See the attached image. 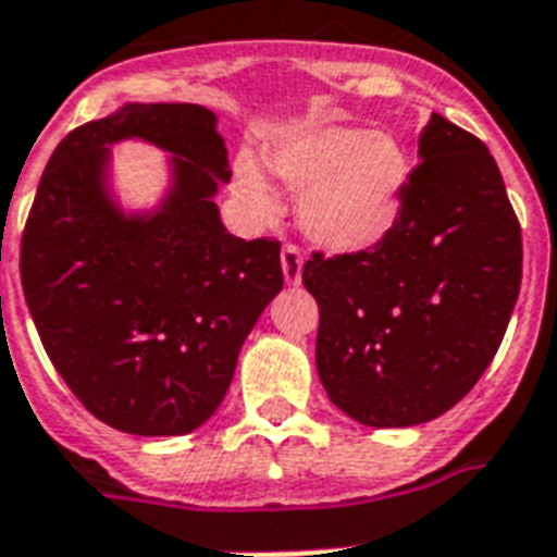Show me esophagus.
<instances>
[{
  "instance_id": "1",
  "label": "esophagus",
  "mask_w": 557,
  "mask_h": 557,
  "mask_svg": "<svg viewBox=\"0 0 557 557\" xmlns=\"http://www.w3.org/2000/svg\"><path fill=\"white\" fill-rule=\"evenodd\" d=\"M280 263H283V277H286L288 286H297L300 283V274H302V255L300 248L286 243L283 251H280Z\"/></svg>"
}]
</instances>
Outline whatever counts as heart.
Listing matches in <instances>:
<instances>
[{
    "instance_id": "obj_1",
    "label": "heart",
    "mask_w": 557,
    "mask_h": 557,
    "mask_svg": "<svg viewBox=\"0 0 557 557\" xmlns=\"http://www.w3.org/2000/svg\"><path fill=\"white\" fill-rule=\"evenodd\" d=\"M294 191L302 194V228L318 246L355 255L395 228L409 183V157L392 134L357 128L300 131L269 157ZM234 191L260 220L277 214V197L255 157L234 165Z\"/></svg>"
}]
</instances>
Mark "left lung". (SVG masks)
Segmentation results:
<instances>
[{
	"mask_svg": "<svg viewBox=\"0 0 557 557\" xmlns=\"http://www.w3.org/2000/svg\"><path fill=\"white\" fill-rule=\"evenodd\" d=\"M395 228L355 255L314 251L318 374L357 423L418 426L478 383L521 292V225L490 148L432 114Z\"/></svg>",
	"mask_w": 557,
	"mask_h": 557,
	"instance_id": "8db88e82",
	"label": "left lung"
}]
</instances>
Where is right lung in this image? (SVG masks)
<instances>
[{
	"instance_id": "right-lung-1",
	"label": "right lung",
	"mask_w": 557,
	"mask_h": 557,
	"mask_svg": "<svg viewBox=\"0 0 557 557\" xmlns=\"http://www.w3.org/2000/svg\"><path fill=\"white\" fill-rule=\"evenodd\" d=\"M131 136L175 153L151 215H125L107 194L110 146ZM228 176L216 116L191 102H131L85 122L45 165L22 234L25 300L67 388L120 432L202 426L283 288L277 239L225 232L214 194Z\"/></svg>"
}]
</instances>
